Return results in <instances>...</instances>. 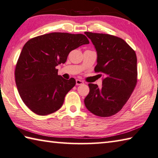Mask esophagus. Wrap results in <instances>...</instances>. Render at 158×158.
Listing matches in <instances>:
<instances>
[{
    "instance_id": "esophagus-1",
    "label": "esophagus",
    "mask_w": 158,
    "mask_h": 158,
    "mask_svg": "<svg viewBox=\"0 0 158 158\" xmlns=\"http://www.w3.org/2000/svg\"><path fill=\"white\" fill-rule=\"evenodd\" d=\"M76 84L77 85H82V84H84V81H81V80H80V79H77L76 80Z\"/></svg>"
}]
</instances>
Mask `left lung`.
<instances>
[{
    "label": "left lung",
    "mask_w": 158,
    "mask_h": 158,
    "mask_svg": "<svg viewBox=\"0 0 158 158\" xmlns=\"http://www.w3.org/2000/svg\"><path fill=\"white\" fill-rule=\"evenodd\" d=\"M97 52L96 73L105 76L102 86L89 84L84 99L88 110L100 117L118 113L127 102L137 84V56L123 40L114 35L85 32Z\"/></svg>",
    "instance_id": "obj_1"
}]
</instances>
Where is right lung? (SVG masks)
Instances as JSON below:
<instances>
[{"instance_id": "add662e5", "label": "right lung", "mask_w": 158, "mask_h": 158, "mask_svg": "<svg viewBox=\"0 0 158 158\" xmlns=\"http://www.w3.org/2000/svg\"><path fill=\"white\" fill-rule=\"evenodd\" d=\"M89 44L84 35L51 33L31 39L23 46L15 68V81L25 105L45 116L58 110L76 84L58 75L56 67L65 63L69 53Z\"/></svg>"}]
</instances>
